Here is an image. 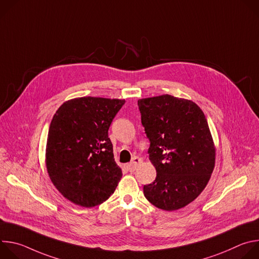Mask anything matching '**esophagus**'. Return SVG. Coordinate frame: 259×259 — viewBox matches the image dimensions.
I'll return each instance as SVG.
<instances>
[{
  "label": "esophagus",
  "instance_id": "esophagus-1",
  "mask_svg": "<svg viewBox=\"0 0 259 259\" xmlns=\"http://www.w3.org/2000/svg\"><path fill=\"white\" fill-rule=\"evenodd\" d=\"M141 163V159L138 158V157H134L132 159V162L130 164L127 165V169L130 171V172H133L136 170V168L138 167V165Z\"/></svg>",
  "mask_w": 259,
  "mask_h": 259
}]
</instances>
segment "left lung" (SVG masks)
Segmentation results:
<instances>
[{"label": "left lung", "instance_id": "obj_1", "mask_svg": "<svg viewBox=\"0 0 259 259\" xmlns=\"http://www.w3.org/2000/svg\"><path fill=\"white\" fill-rule=\"evenodd\" d=\"M157 171L143 187L147 201L174 211L192 203L206 188L215 166V146L206 117L192 100L169 94L138 100Z\"/></svg>", "mask_w": 259, "mask_h": 259}]
</instances>
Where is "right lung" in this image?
<instances>
[{
  "label": "right lung",
  "instance_id": "add662e5",
  "mask_svg": "<svg viewBox=\"0 0 259 259\" xmlns=\"http://www.w3.org/2000/svg\"><path fill=\"white\" fill-rule=\"evenodd\" d=\"M123 99L79 97L65 101L51 121L46 167L58 192L71 203L90 208L113 195L122 177L108 129Z\"/></svg>",
  "mask_w": 259,
  "mask_h": 259
}]
</instances>
